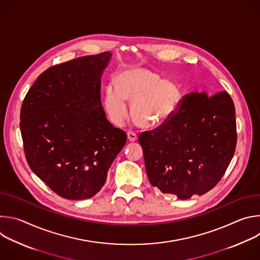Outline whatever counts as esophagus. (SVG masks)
Returning a JSON list of instances; mask_svg holds the SVG:
<instances>
[{"label":"esophagus","mask_w":260,"mask_h":260,"mask_svg":"<svg viewBox=\"0 0 260 260\" xmlns=\"http://www.w3.org/2000/svg\"><path fill=\"white\" fill-rule=\"evenodd\" d=\"M127 139H128L129 142H135V141H137L138 137L134 132H128L127 133Z\"/></svg>","instance_id":"34e87169"}]
</instances>
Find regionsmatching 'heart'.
Segmentation results:
<instances>
[{
    "mask_svg": "<svg viewBox=\"0 0 260 260\" xmlns=\"http://www.w3.org/2000/svg\"><path fill=\"white\" fill-rule=\"evenodd\" d=\"M104 93L103 105L109 119L122 125L128 117L127 103H132V117L143 127H156L167 122L176 112L182 93L173 81L158 73L142 67L120 71Z\"/></svg>",
    "mask_w": 260,
    "mask_h": 260,
    "instance_id": "heart-1",
    "label": "heart"
}]
</instances>
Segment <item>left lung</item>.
Instances as JSON below:
<instances>
[{
    "instance_id": "left-lung-1",
    "label": "left lung",
    "mask_w": 260,
    "mask_h": 260,
    "mask_svg": "<svg viewBox=\"0 0 260 260\" xmlns=\"http://www.w3.org/2000/svg\"><path fill=\"white\" fill-rule=\"evenodd\" d=\"M139 143L152 186L180 200L202 196L215 187L234 157V102L226 91L188 93L167 122L141 133Z\"/></svg>"
}]
</instances>
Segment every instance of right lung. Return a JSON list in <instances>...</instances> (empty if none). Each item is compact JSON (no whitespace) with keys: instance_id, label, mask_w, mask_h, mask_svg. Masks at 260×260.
<instances>
[{"instance_id":"1","label":"right lung","mask_w":260,"mask_h":260,"mask_svg":"<svg viewBox=\"0 0 260 260\" xmlns=\"http://www.w3.org/2000/svg\"><path fill=\"white\" fill-rule=\"evenodd\" d=\"M110 52L50 67L27 91L20 111L23 149L30 170L59 197L95 196L126 143L101 103V77Z\"/></svg>"}]
</instances>
